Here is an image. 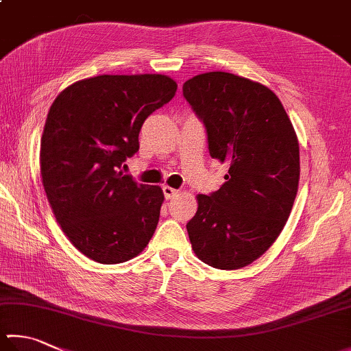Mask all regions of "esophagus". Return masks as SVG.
<instances>
[{"mask_svg": "<svg viewBox=\"0 0 351 351\" xmlns=\"http://www.w3.org/2000/svg\"><path fill=\"white\" fill-rule=\"evenodd\" d=\"M162 189H163L165 198H168V200H169V198H174V197L178 194V189L171 188V186H168V184H163Z\"/></svg>", "mask_w": 351, "mask_h": 351, "instance_id": "1", "label": "esophagus"}]
</instances>
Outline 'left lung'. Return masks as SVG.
<instances>
[{"instance_id": "left-lung-1", "label": "left lung", "mask_w": 351, "mask_h": 351, "mask_svg": "<svg viewBox=\"0 0 351 351\" xmlns=\"http://www.w3.org/2000/svg\"><path fill=\"white\" fill-rule=\"evenodd\" d=\"M213 158L228 162L220 189L197 197L186 224L195 255L224 270L254 263L278 238L300 182V145L280 99L264 85L210 71L183 84Z\"/></svg>"}]
</instances>
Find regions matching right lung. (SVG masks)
<instances>
[{"label": "right lung", "instance_id": "add662e5", "mask_svg": "<svg viewBox=\"0 0 351 351\" xmlns=\"http://www.w3.org/2000/svg\"><path fill=\"white\" fill-rule=\"evenodd\" d=\"M165 75H102L70 85L49 110L41 176L49 203L77 250L102 264L128 261L157 228L163 193L121 169L138 133L174 97Z\"/></svg>", "mask_w": 351, "mask_h": 351}]
</instances>
